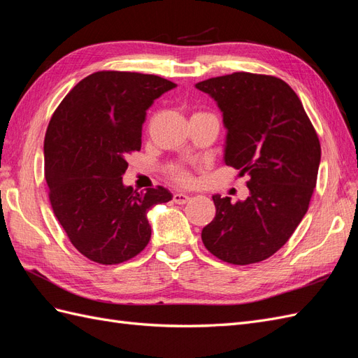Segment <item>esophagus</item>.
Wrapping results in <instances>:
<instances>
[{"instance_id":"esophagus-1","label":"esophagus","mask_w":358,"mask_h":358,"mask_svg":"<svg viewBox=\"0 0 358 358\" xmlns=\"http://www.w3.org/2000/svg\"><path fill=\"white\" fill-rule=\"evenodd\" d=\"M189 199L191 197L185 192H175V194H173V201L178 203V204H185V203L189 201Z\"/></svg>"}]
</instances>
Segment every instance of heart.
I'll return each mask as SVG.
<instances>
[{
    "label": "heart",
    "instance_id": "b5f03b06",
    "mask_svg": "<svg viewBox=\"0 0 358 358\" xmlns=\"http://www.w3.org/2000/svg\"><path fill=\"white\" fill-rule=\"evenodd\" d=\"M175 178L178 179V180H180V182H187L188 180V175L183 170H180V169H178L176 171H175Z\"/></svg>",
    "mask_w": 358,
    "mask_h": 358
}]
</instances>
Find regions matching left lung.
Segmentation results:
<instances>
[{"mask_svg": "<svg viewBox=\"0 0 358 358\" xmlns=\"http://www.w3.org/2000/svg\"><path fill=\"white\" fill-rule=\"evenodd\" d=\"M222 112L224 162L249 175V196L216 194L201 231L206 249L230 264L263 262L282 248L306 215L321 146L297 94L273 76L233 73L196 83Z\"/></svg>", "mask_w": 358, "mask_h": 358, "instance_id": "left-lung-1", "label": "left lung"}]
</instances>
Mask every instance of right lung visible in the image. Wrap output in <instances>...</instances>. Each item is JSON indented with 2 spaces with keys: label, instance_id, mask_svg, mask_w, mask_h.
<instances>
[{
  "label": "right lung",
  "instance_id": "obj_1",
  "mask_svg": "<svg viewBox=\"0 0 358 358\" xmlns=\"http://www.w3.org/2000/svg\"><path fill=\"white\" fill-rule=\"evenodd\" d=\"M176 83L154 74L96 71L53 113L45 137V178L53 213L78 251L119 264L150 239L148 212L171 200L166 188L125 187L128 155L142 146L146 110Z\"/></svg>",
  "mask_w": 358,
  "mask_h": 358
}]
</instances>
